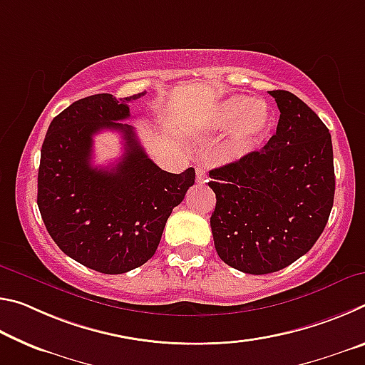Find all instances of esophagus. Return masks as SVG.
<instances>
[{
	"label": "esophagus",
	"instance_id": "1",
	"mask_svg": "<svg viewBox=\"0 0 365 365\" xmlns=\"http://www.w3.org/2000/svg\"><path fill=\"white\" fill-rule=\"evenodd\" d=\"M206 178H207V175H206L205 168H202V165H197V168H196V182L197 183H205Z\"/></svg>",
	"mask_w": 365,
	"mask_h": 365
}]
</instances>
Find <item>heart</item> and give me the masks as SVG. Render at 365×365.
I'll list each match as a JSON object with an SVG mask.
<instances>
[{
    "instance_id": "b5f03b06",
    "label": "heart",
    "mask_w": 365,
    "mask_h": 365,
    "mask_svg": "<svg viewBox=\"0 0 365 365\" xmlns=\"http://www.w3.org/2000/svg\"><path fill=\"white\" fill-rule=\"evenodd\" d=\"M205 125L214 132L228 128L224 156L228 160H238L255 151L267 137L274 125V110L262 100L233 95L209 110Z\"/></svg>"
}]
</instances>
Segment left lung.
<instances>
[{
    "mask_svg": "<svg viewBox=\"0 0 365 365\" xmlns=\"http://www.w3.org/2000/svg\"><path fill=\"white\" fill-rule=\"evenodd\" d=\"M275 135L262 150L212 169L211 215L219 257L245 274L285 269L317 242L335 196L333 146L319 115L285 90Z\"/></svg>",
    "mask_w": 365,
    "mask_h": 365,
    "instance_id": "8db88e82",
    "label": "left lung"
}]
</instances>
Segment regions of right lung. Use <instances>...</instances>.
<instances>
[{"label":"right lung","mask_w":365,"mask_h":365,"mask_svg":"<svg viewBox=\"0 0 365 365\" xmlns=\"http://www.w3.org/2000/svg\"><path fill=\"white\" fill-rule=\"evenodd\" d=\"M109 93L82 98L49 123L38 169V209L61 251L101 274H125L154 256L172 209L195 183V169L158 168L125 120L128 104ZM120 131L126 150L110 168L91 164L93 135Z\"/></svg>","instance_id":"obj_1"}]
</instances>
